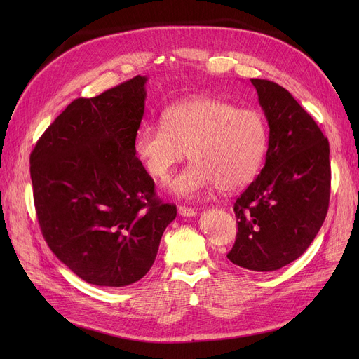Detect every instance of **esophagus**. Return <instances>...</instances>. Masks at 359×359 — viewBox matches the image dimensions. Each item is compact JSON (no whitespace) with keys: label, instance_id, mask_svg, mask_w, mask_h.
Wrapping results in <instances>:
<instances>
[{"label":"esophagus","instance_id":"esophagus-1","mask_svg":"<svg viewBox=\"0 0 359 359\" xmlns=\"http://www.w3.org/2000/svg\"><path fill=\"white\" fill-rule=\"evenodd\" d=\"M179 214L182 217H195L196 215V210L195 208H189V206H179Z\"/></svg>","mask_w":359,"mask_h":359}]
</instances>
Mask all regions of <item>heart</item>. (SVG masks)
Returning <instances> with one entry per match:
<instances>
[{"instance_id":"1","label":"heart","mask_w":359,"mask_h":359,"mask_svg":"<svg viewBox=\"0 0 359 359\" xmlns=\"http://www.w3.org/2000/svg\"><path fill=\"white\" fill-rule=\"evenodd\" d=\"M266 148L268 125L260 110L214 97L168 106L160 123H141L134 138L135 156L154 179H165L189 149L192 163L170 184L189 198L212 184L224 192L249 184Z\"/></svg>"}]
</instances>
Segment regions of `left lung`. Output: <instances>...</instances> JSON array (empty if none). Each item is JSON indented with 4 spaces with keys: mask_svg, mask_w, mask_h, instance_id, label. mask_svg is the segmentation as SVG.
<instances>
[{
    "mask_svg": "<svg viewBox=\"0 0 359 359\" xmlns=\"http://www.w3.org/2000/svg\"><path fill=\"white\" fill-rule=\"evenodd\" d=\"M269 125L266 161L234 203L237 236L227 257L272 272L303 255L326 218L330 199L329 141L291 93L252 79Z\"/></svg>",
    "mask_w": 359,
    "mask_h": 359,
    "instance_id": "left-lung-1",
    "label": "left lung"
}]
</instances>
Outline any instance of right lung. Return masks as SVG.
<instances>
[{
  "mask_svg": "<svg viewBox=\"0 0 359 359\" xmlns=\"http://www.w3.org/2000/svg\"><path fill=\"white\" fill-rule=\"evenodd\" d=\"M147 77L130 79L56 118L30 154L37 221L48 246L88 284L126 287L153 266L173 203L135 156Z\"/></svg>",
  "mask_w": 359,
  "mask_h": 359,
  "instance_id": "obj_1",
  "label": "right lung"
}]
</instances>
